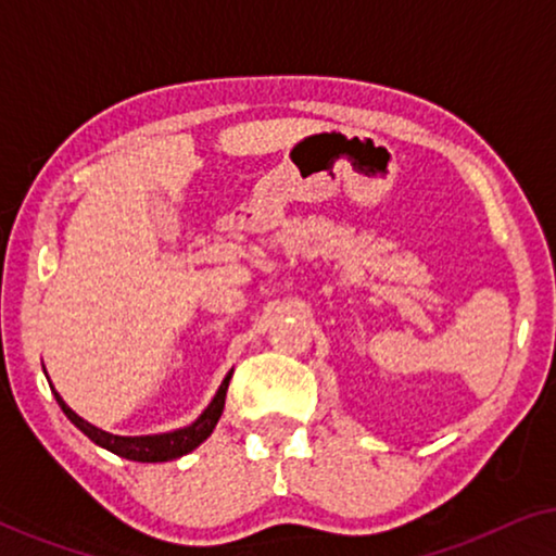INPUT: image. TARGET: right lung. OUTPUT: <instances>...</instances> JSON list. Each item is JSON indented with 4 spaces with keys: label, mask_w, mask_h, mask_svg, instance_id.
Listing matches in <instances>:
<instances>
[{
    "label": "right lung",
    "mask_w": 556,
    "mask_h": 556,
    "mask_svg": "<svg viewBox=\"0 0 556 556\" xmlns=\"http://www.w3.org/2000/svg\"><path fill=\"white\" fill-rule=\"evenodd\" d=\"M230 379H232V369L227 371L223 384H219V390L215 392V397H212L210 405L202 409V415L197 417L194 422L185 425V428L169 430V432H156V435H113V432L96 428V425L83 420V417L75 413L73 407H67V402L55 392V387L52 384L50 387H52V394H55L58 405L63 407V413L67 415V420H71L75 428L83 432V435H88L90 440H93L96 445H101V447H105V451L116 453L126 460L166 463V460L181 458V455L192 453L194 447H200L204 440L212 435V430H215L219 415H223V409H225V394H227V387H230Z\"/></svg>",
    "instance_id": "obj_1"
}]
</instances>
